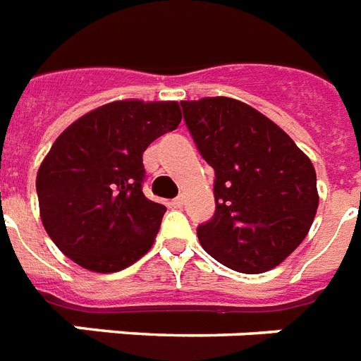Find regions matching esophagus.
Returning a JSON list of instances; mask_svg holds the SVG:
<instances>
[{
    "label": "esophagus",
    "instance_id": "esophagus-1",
    "mask_svg": "<svg viewBox=\"0 0 361 361\" xmlns=\"http://www.w3.org/2000/svg\"><path fill=\"white\" fill-rule=\"evenodd\" d=\"M169 204H171V209H183V207H184V199L183 197H175Z\"/></svg>",
    "mask_w": 361,
    "mask_h": 361
}]
</instances>
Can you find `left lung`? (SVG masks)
Masks as SVG:
<instances>
[{"instance_id": "obj_1", "label": "left lung", "mask_w": 361, "mask_h": 361, "mask_svg": "<svg viewBox=\"0 0 361 361\" xmlns=\"http://www.w3.org/2000/svg\"><path fill=\"white\" fill-rule=\"evenodd\" d=\"M180 106L216 175V212L197 227L201 246L236 272L278 267L304 240L319 207L311 160L274 121L240 100L209 97Z\"/></svg>"}]
</instances>
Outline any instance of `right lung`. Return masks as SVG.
<instances>
[{
	"label": "right lung",
	"mask_w": 361,
	"mask_h": 361,
	"mask_svg": "<svg viewBox=\"0 0 361 361\" xmlns=\"http://www.w3.org/2000/svg\"><path fill=\"white\" fill-rule=\"evenodd\" d=\"M178 102L115 100L74 121L37 173L40 220L66 257L119 272L157 238L166 207L143 194V152L175 130Z\"/></svg>",
	"instance_id": "obj_1"
}]
</instances>
